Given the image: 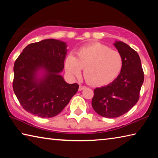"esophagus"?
<instances>
[{"mask_svg": "<svg viewBox=\"0 0 158 158\" xmlns=\"http://www.w3.org/2000/svg\"><path fill=\"white\" fill-rule=\"evenodd\" d=\"M84 89H85V86H82V85H79V91H81V90H84Z\"/></svg>", "mask_w": 158, "mask_h": 158, "instance_id": "34e87169", "label": "esophagus"}]
</instances>
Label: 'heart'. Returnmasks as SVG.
Here are the masks:
<instances>
[{
  "label": "heart",
  "mask_w": 158,
  "mask_h": 158,
  "mask_svg": "<svg viewBox=\"0 0 158 158\" xmlns=\"http://www.w3.org/2000/svg\"><path fill=\"white\" fill-rule=\"evenodd\" d=\"M123 66V59L121 53L99 42L81 47L76 56L69 53L65 61V69L69 76L78 77L84 69L85 80L95 86L113 82L121 73Z\"/></svg>",
  "instance_id": "b5f03b06"
}]
</instances>
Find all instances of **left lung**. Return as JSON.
Segmentation results:
<instances>
[{
    "label": "left lung",
    "instance_id": "left-lung-1",
    "mask_svg": "<svg viewBox=\"0 0 158 158\" xmlns=\"http://www.w3.org/2000/svg\"><path fill=\"white\" fill-rule=\"evenodd\" d=\"M123 59L118 77L111 84L94 89L92 106L96 113L105 118H116L133 107L139 98L144 75L139 56L121 41L114 43Z\"/></svg>",
    "mask_w": 158,
    "mask_h": 158
}]
</instances>
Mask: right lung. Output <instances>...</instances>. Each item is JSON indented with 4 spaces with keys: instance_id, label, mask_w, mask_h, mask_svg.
I'll list each match as a JSON object with an SVG mask.
<instances>
[{
    "instance_id": "1",
    "label": "right lung",
    "mask_w": 158,
    "mask_h": 158,
    "mask_svg": "<svg viewBox=\"0 0 158 158\" xmlns=\"http://www.w3.org/2000/svg\"><path fill=\"white\" fill-rule=\"evenodd\" d=\"M67 47L58 40H43L26 46L15 61L13 90L23 108L34 116H56L78 90V84H68L60 74Z\"/></svg>"
}]
</instances>
